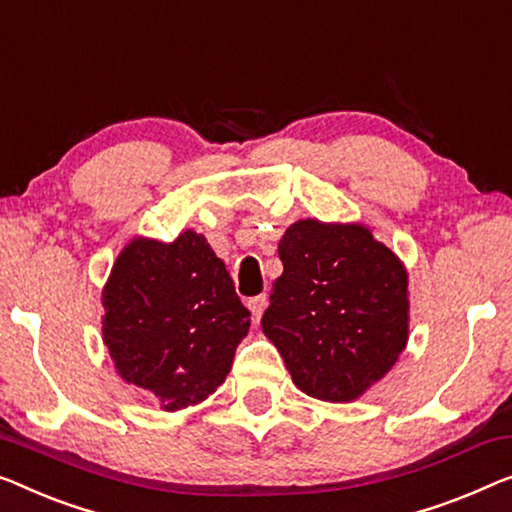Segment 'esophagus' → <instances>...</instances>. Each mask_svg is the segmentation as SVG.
Returning <instances> with one entry per match:
<instances>
[{
  "mask_svg": "<svg viewBox=\"0 0 512 512\" xmlns=\"http://www.w3.org/2000/svg\"><path fill=\"white\" fill-rule=\"evenodd\" d=\"M266 303H269V299H266V294L253 296V299L248 301V308H250V312H253V322L255 324H259V319H262L264 310H266Z\"/></svg>",
  "mask_w": 512,
  "mask_h": 512,
  "instance_id": "esophagus-1",
  "label": "esophagus"
}]
</instances>
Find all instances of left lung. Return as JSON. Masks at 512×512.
<instances>
[{"instance_id":"left-lung-1","label":"left lung","mask_w":512,"mask_h":512,"mask_svg":"<svg viewBox=\"0 0 512 512\" xmlns=\"http://www.w3.org/2000/svg\"><path fill=\"white\" fill-rule=\"evenodd\" d=\"M262 331L310 398L354 402L384 379L409 340V273L361 223L305 218L278 243Z\"/></svg>"}]
</instances>
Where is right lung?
I'll use <instances>...</instances> for the list:
<instances>
[{
    "mask_svg": "<svg viewBox=\"0 0 512 512\" xmlns=\"http://www.w3.org/2000/svg\"><path fill=\"white\" fill-rule=\"evenodd\" d=\"M101 301L114 370L165 411L195 407L216 393L250 326L223 259L195 230L172 243L128 241Z\"/></svg>",
    "mask_w": 512,
    "mask_h": 512,
    "instance_id": "add662e5",
    "label": "right lung"
}]
</instances>
